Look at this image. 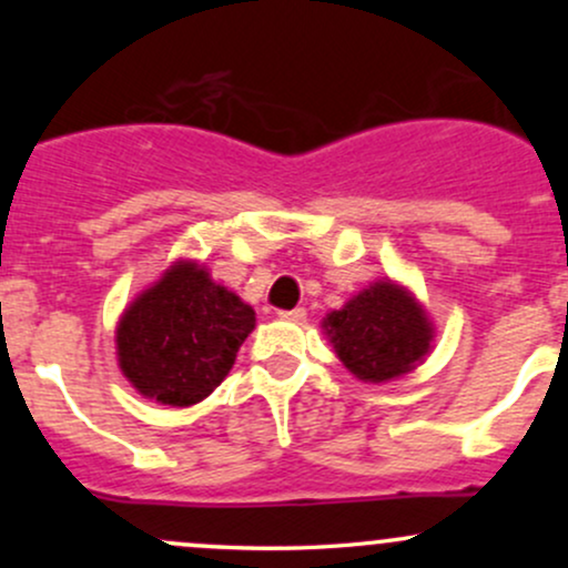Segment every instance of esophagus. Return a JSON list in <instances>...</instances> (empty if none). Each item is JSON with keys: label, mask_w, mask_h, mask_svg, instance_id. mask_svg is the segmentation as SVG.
Wrapping results in <instances>:
<instances>
[{"label": "esophagus", "mask_w": 568, "mask_h": 568, "mask_svg": "<svg viewBox=\"0 0 568 568\" xmlns=\"http://www.w3.org/2000/svg\"><path fill=\"white\" fill-rule=\"evenodd\" d=\"M277 315L283 317V321H291V323H302L304 317H306V310H304V306H296V310H280Z\"/></svg>", "instance_id": "obj_1"}]
</instances>
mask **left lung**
I'll use <instances>...</instances> for the list:
<instances>
[{"instance_id":"obj_1","label":"left lung","mask_w":568,"mask_h":568,"mask_svg":"<svg viewBox=\"0 0 568 568\" xmlns=\"http://www.w3.org/2000/svg\"><path fill=\"white\" fill-rule=\"evenodd\" d=\"M338 361L363 382L406 374L429 352L433 328L425 310L393 283H374L344 310L325 317Z\"/></svg>"}]
</instances>
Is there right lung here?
<instances>
[{
	"mask_svg": "<svg viewBox=\"0 0 568 568\" xmlns=\"http://www.w3.org/2000/svg\"><path fill=\"white\" fill-rule=\"evenodd\" d=\"M256 312L202 266L179 262L143 291L116 325L122 374L141 395L192 406L224 382Z\"/></svg>",
	"mask_w": 568,
	"mask_h": 568,
	"instance_id": "add662e5",
	"label": "right lung"
}]
</instances>
